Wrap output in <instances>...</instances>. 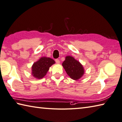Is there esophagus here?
Instances as JSON below:
<instances>
[{
	"label": "esophagus",
	"mask_w": 122,
	"mask_h": 122,
	"mask_svg": "<svg viewBox=\"0 0 122 122\" xmlns=\"http://www.w3.org/2000/svg\"><path fill=\"white\" fill-rule=\"evenodd\" d=\"M55 61H56V63L57 64H59V63H60V61H59V59H55Z\"/></svg>",
	"instance_id": "esophagus-1"
}]
</instances>
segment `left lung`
Masks as SVG:
<instances>
[{
	"label": "left lung",
	"mask_w": 122,
	"mask_h": 122,
	"mask_svg": "<svg viewBox=\"0 0 122 122\" xmlns=\"http://www.w3.org/2000/svg\"><path fill=\"white\" fill-rule=\"evenodd\" d=\"M62 65L67 75L74 80L81 78L84 73L83 66L71 56H66Z\"/></svg>",
	"instance_id": "8db88e82"
}]
</instances>
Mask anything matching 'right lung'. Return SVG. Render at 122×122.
<instances>
[{"label":"right lung","instance_id":"1","mask_svg":"<svg viewBox=\"0 0 122 122\" xmlns=\"http://www.w3.org/2000/svg\"><path fill=\"white\" fill-rule=\"evenodd\" d=\"M53 59L48 57H41L39 61L34 63L32 66V75L36 78L41 79L46 75L49 68L55 64Z\"/></svg>","mask_w":122,"mask_h":122}]
</instances>
